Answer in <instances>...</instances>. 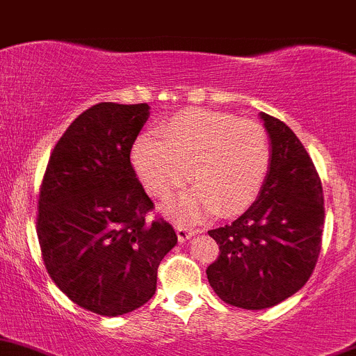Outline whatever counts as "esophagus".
I'll return each mask as SVG.
<instances>
[{
    "mask_svg": "<svg viewBox=\"0 0 356 356\" xmlns=\"http://www.w3.org/2000/svg\"><path fill=\"white\" fill-rule=\"evenodd\" d=\"M177 233H178V240L181 241V243H185V241H188L190 238L193 236V229L185 228V226H179V225H177Z\"/></svg>",
    "mask_w": 356,
    "mask_h": 356,
    "instance_id": "1",
    "label": "esophagus"
}]
</instances>
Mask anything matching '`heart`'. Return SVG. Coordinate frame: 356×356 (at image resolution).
<instances>
[{"label": "heart", "instance_id": "b5f03b06", "mask_svg": "<svg viewBox=\"0 0 356 356\" xmlns=\"http://www.w3.org/2000/svg\"><path fill=\"white\" fill-rule=\"evenodd\" d=\"M163 138L144 135L131 163L149 193L168 199L186 181L197 186L164 207L193 222L218 211L234 216L257 200L270 168V138L257 122L211 109L188 108L168 120Z\"/></svg>", "mask_w": 356, "mask_h": 356}]
</instances>
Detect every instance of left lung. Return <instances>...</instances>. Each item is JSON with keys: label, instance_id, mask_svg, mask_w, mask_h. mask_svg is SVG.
I'll list each match as a JSON object with an SVG mask.
<instances>
[{"label": "left lung", "instance_id": "left-lung-1", "mask_svg": "<svg viewBox=\"0 0 356 356\" xmlns=\"http://www.w3.org/2000/svg\"><path fill=\"white\" fill-rule=\"evenodd\" d=\"M270 138V168L257 200L232 225L211 229L219 257L207 280L222 302L262 310L309 281L324 228V197L315 166L291 128L260 113Z\"/></svg>", "mask_w": 356, "mask_h": 356}]
</instances>
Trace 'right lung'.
Listing matches in <instances>:
<instances>
[{
  "label": "right lung",
  "mask_w": 356,
  "mask_h": 356,
  "mask_svg": "<svg viewBox=\"0 0 356 356\" xmlns=\"http://www.w3.org/2000/svg\"><path fill=\"white\" fill-rule=\"evenodd\" d=\"M147 104L99 102L51 152L39 195L38 236L51 280L82 309L104 317L152 298L157 267L178 243L130 163Z\"/></svg>",
  "instance_id": "1"
}]
</instances>
